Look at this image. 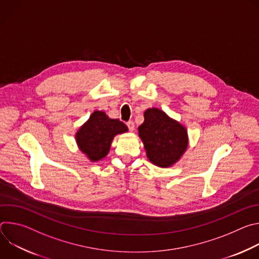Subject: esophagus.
I'll return each mask as SVG.
<instances>
[{"instance_id": "34e87169", "label": "esophagus", "mask_w": 259, "mask_h": 259, "mask_svg": "<svg viewBox=\"0 0 259 259\" xmlns=\"http://www.w3.org/2000/svg\"><path fill=\"white\" fill-rule=\"evenodd\" d=\"M127 126H128V128H129V130H130V131H133V130H134L135 125H134L133 121H129V122H127Z\"/></svg>"}]
</instances>
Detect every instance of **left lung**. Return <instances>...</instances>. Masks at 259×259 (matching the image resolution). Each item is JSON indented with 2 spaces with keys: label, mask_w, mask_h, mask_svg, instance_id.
<instances>
[{
  "label": "left lung",
  "mask_w": 259,
  "mask_h": 259,
  "mask_svg": "<svg viewBox=\"0 0 259 259\" xmlns=\"http://www.w3.org/2000/svg\"><path fill=\"white\" fill-rule=\"evenodd\" d=\"M144 122L138 127L146 157L154 165L169 168L176 164L189 146L188 130L162 109L147 108Z\"/></svg>",
  "instance_id": "1"
}]
</instances>
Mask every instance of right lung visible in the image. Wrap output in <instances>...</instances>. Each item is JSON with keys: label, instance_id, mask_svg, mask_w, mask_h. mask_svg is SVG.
Masks as SVG:
<instances>
[{"label": "right lung", "instance_id": "obj_1", "mask_svg": "<svg viewBox=\"0 0 259 259\" xmlns=\"http://www.w3.org/2000/svg\"><path fill=\"white\" fill-rule=\"evenodd\" d=\"M125 132L128 127L123 122L110 119L103 110H94L75 137L79 150L89 161L98 162L107 156L115 136Z\"/></svg>", "mask_w": 259, "mask_h": 259}]
</instances>
